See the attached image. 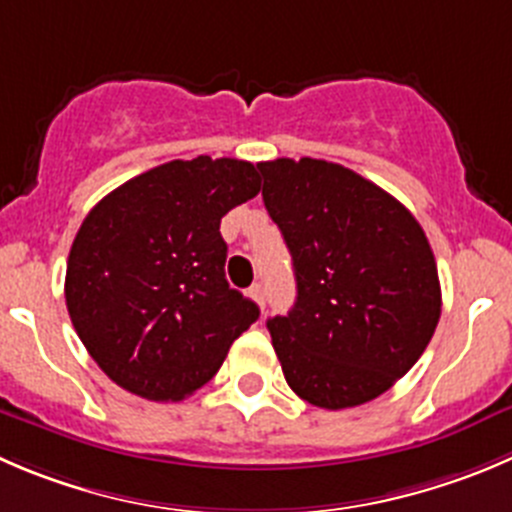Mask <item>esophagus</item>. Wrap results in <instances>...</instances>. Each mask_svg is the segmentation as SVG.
Returning a JSON list of instances; mask_svg holds the SVG:
<instances>
[{"label":"esophagus","mask_w":512,"mask_h":512,"mask_svg":"<svg viewBox=\"0 0 512 512\" xmlns=\"http://www.w3.org/2000/svg\"><path fill=\"white\" fill-rule=\"evenodd\" d=\"M250 295H252V300H255L257 305H260L262 310H265V287H262V285H252L250 287Z\"/></svg>","instance_id":"1"}]
</instances>
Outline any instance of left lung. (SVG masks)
Segmentation results:
<instances>
[{"instance_id":"8db88e82","label":"left lung","mask_w":512,"mask_h":512,"mask_svg":"<svg viewBox=\"0 0 512 512\" xmlns=\"http://www.w3.org/2000/svg\"><path fill=\"white\" fill-rule=\"evenodd\" d=\"M262 200L292 255L297 300L267 320L285 380L325 410L390 390L440 320V280L420 222L335 162H260Z\"/></svg>"}]
</instances>
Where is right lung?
Segmentation results:
<instances>
[{"mask_svg": "<svg viewBox=\"0 0 512 512\" xmlns=\"http://www.w3.org/2000/svg\"><path fill=\"white\" fill-rule=\"evenodd\" d=\"M260 192L255 165L200 155L132 177L89 210L64 297L92 360L119 388L175 403L215 377L260 307L225 277L220 220Z\"/></svg>", "mask_w": 512, "mask_h": 512, "instance_id": "1", "label": "right lung"}]
</instances>
